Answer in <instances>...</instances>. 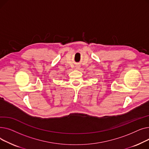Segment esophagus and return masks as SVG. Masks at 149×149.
<instances>
[{
    "instance_id": "esophagus-1",
    "label": "esophagus",
    "mask_w": 149,
    "mask_h": 149,
    "mask_svg": "<svg viewBox=\"0 0 149 149\" xmlns=\"http://www.w3.org/2000/svg\"><path fill=\"white\" fill-rule=\"evenodd\" d=\"M78 68H79V67H78V66H77V69H78Z\"/></svg>"
}]
</instances>
